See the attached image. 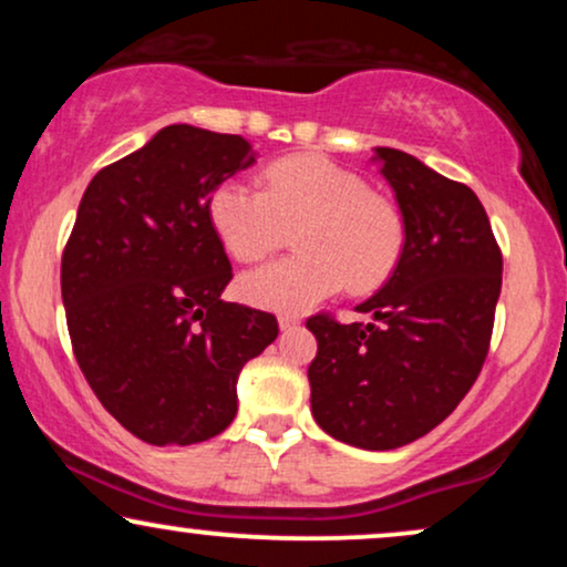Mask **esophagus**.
<instances>
[{
  "label": "esophagus",
  "instance_id": "34e87169",
  "mask_svg": "<svg viewBox=\"0 0 567 567\" xmlns=\"http://www.w3.org/2000/svg\"><path fill=\"white\" fill-rule=\"evenodd\" d=\"M298 324H301V320H298L296 315H282V317H279V330H285V333H288V330H296Z\"/></svg>",
  "mask_w": 567,
  "mask_h": 567
}]
</instances>
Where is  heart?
Masks as SVG:
<instances>
[{
  "label": "heart",
  "mask_w": 567,
  "mask_h": 567,
  "mask_svg": "<svg viewBox=\"0 0 567 567\" xmlns=\"http://www.w3.org/2000/svg\"><path fill=\"white\" fill-rule=\"evenodd\" d=\"M210 224L237 261H261L292 234L296 256L239 277V296L258 309L301 315L347 285L381 288L405 250V218L365 181L317 154L264 171V192L229 178L210 194Z\"/></svg>",
  "instance_id": "heart-1"
}]
</instances>
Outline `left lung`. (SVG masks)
<instances>
[{
  "label": "left lung",
  "instance_id": "left-lung-1",
  "mask_svg": "<svg viewBox=\"0 0 567 567\" xmlns=\"http://www.w3.org/2000/svg\"><path fill=\"white\" fill-rule=\"evenodd\" d=\"M373 162L405 218V250L386 285L357 306L373 322H306L311 415L330 437L394 451L424 437L483 368L501 292V250L470 186L396 148Z\"/></svg>",
  "mask_w": 567,
  "mask_h": 567
}]
</instances>
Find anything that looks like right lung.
<instances>
[{
  "label": "right lung",
  "instance_id": "right-lung-1",
  "mask_svg": "<svg viewBox=\"0 0 567 567\" xmlns=\"http://www.w3.org/2000/svg\"><path fill=\"white\" fill-rule=\"evenodd\" d=\"M243 135L167 125L84 188L61 292L71 347L101 405L148 445H194L237 415L269 311L220 301L231 279L210 194L256 165Z\"/></svg>",
  "mask_w": 567,
  "mask_h": 567
}]
</instances>
